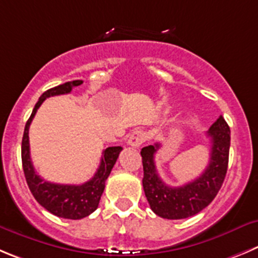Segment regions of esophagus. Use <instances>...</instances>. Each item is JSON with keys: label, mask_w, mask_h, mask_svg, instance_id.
I'll return each instance as SVG.
<instances>
[{"label": "esophagus", "mask_w": 258, "mask_h": 258, "mask_svg": "<svg viewBox=\"0 0 258 258\" xmlns=\"http://www.w3.org/2000/svg\"><path fill=\"white\" fill-rule=\"evenodd\" d=\"M146 137H148L146 132L141 131V130H136V131L132 132L131 136H130L128 145H131L132 148H139V146H141L145 143Z\"/></svg>", "instance_id": "obj_1"}]
</instances>
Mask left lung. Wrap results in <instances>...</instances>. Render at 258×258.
Wrapping results in <instances>:
<instances>
[{"instance_id": "left-lung-1", "label": "left lung", "mask_w": 258, "mask_h": 258, "mask_svg": "<svg viewBox=\"0 0 258 258\" xmlns=\"http://www.w3.org/2000/svg\"><path fill=\"white\" fill-rule=\"evenodd\" d=\"M211 143L210 162L201 175L180 187L167 186L155 167V153L160 144L141 149L143 186L151 210L164 219H186L204 210L215 199L227 174L229 160L230 128L223 115L206 132Z\"/></svg>"}]
</instances>
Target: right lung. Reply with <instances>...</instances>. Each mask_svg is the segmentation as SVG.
I'll return each instance as SVG.
<instances>
[{
    "mask_svg": "<svg viewBox=\"0 0 258 258\" xmlns=\"http://www.w3.org/2000/svg\"><path fill=\"white\" fill-rule=\"evenodd\" d=\"M81 84H83L81 80L69 81V83H64L62 85L44 91L40 95L39 100L31 112L30 118L26 122L23 143H21V160H23L24 174H25L29 189L33 194L34 199L53 215L63 219H72V220L85 218L96 210L103 191H104L105 180L109 177L110 170L114 167L122 148L121 146H110V148L103 150L99 168L94 177L85 183L78 184V186L76 184L50 183V182L43 179L33 167L30 159V146H29V127H30L38 108L47 98L71 93L72 88L81 85Z\"/></svg>",
    "mask_w": 258,
    "mask_h": 258,
    "instance_id": "obj_1",
    "label": "right lung"
}]
</instances>
